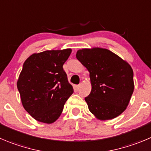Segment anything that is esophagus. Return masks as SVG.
Returning <instances> with one entry per match:
<instances>
[{"instance_id":"obj_1","label":"esophagus","mask_w":151,"mask_h":151,"mask_svg":"<svg viewBox=\"0 0 151 151\" xmlns=\"http://www.w3.org/2000/svg\"><path fill=\"white\" fill-rule=\"evenodd\" d=\"M80 86H81V85H80V84H78V85H77L76 87V88L77 90H78V89L80 88Z\"/></svg>"}]
</instances>
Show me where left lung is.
Instances as JSON below:
<instances>
[{"label":"left lung","mask_w":151,"mask_h":151,"mask_svg":"<svg viewBox=\"0 0 151 151\" xmlns=\"http://www.w3.org/2000/svg\"><path fill=\"white\" fill-rule=\"evenodd\" d=\"M76 58L90 73L92 90L85 101L99 120L113 119L127 108L134 90L130 64L107 49L77 51Z\"/></svg>","instance_id":"obj_1"}]
</instances>
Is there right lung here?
<instances>
[{
    "label": "right lung",
    "mask_w": 151,
    "mask_h": 151,
    "mask_svg": "<svg viewBox=\"0 0 151 151\" xmlns=\"http://www.w3.org/2000/svg\"><path fill=\"white\" fill-rule=\"evenodd\" d=\"M71 52L65 49L34 53L24 63L17 87L23 107L40 122L56 121L73 94V86L63 69Z\"/></svg>",
    "instance_id": "right-lung-1"
}]
</instances>
